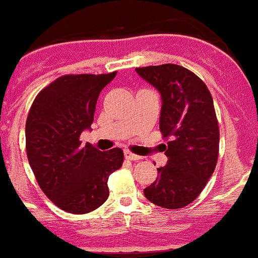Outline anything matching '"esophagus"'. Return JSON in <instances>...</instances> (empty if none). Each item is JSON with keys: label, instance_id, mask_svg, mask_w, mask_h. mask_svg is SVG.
Here are the masks:
<instances>
[{"label": "esophagus", "instance_id": "obj_1", "mask_svg": "<svg viewBox=\"0 0 258 258\" xmlns=\"http://www.w3.org/2000/svg\"><path fill=\"white\" fill-rule=\"evenodd\" d=\"M124 155H125V158H126V159H129V160H138V159H141L140 155H136V154H133V153H132V151H129V150H125L124 151Z\"/></svg>", "mask_w": 258, "mask_h": 258}]
</instances>
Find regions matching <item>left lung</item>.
<instances>
[{
	"label": "left lung",
	"mask_w": 258,
	"mask_h": 258,
	"mask_svg": "<svg viewBox=\"0 0 258 258\" xmlns=\"http://www.w3.org/2000/svg\"><path fill=\"white\" fill-rule=\"evenodd\" d=\"M162 95L160 133L168 162L144 193L164 209H181L201 195L219 155V125L214 103L200 77L184 66L164 63L137 68Z\"/></svg>",
	"instance_id": "left-lung-1"
}]
</instances>
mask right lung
<instances>
[{
  "instance_id": "add662e5",
  "label": "right lung",
  "mask_w": 258,
  "mask_h": 258,
  "mask_svg": "<svg viewBox=\"0 0 258 258\" xmlns=\"http://www.w3.org/2000/svg\"><path fill=\"white\" fill-rule=\"evenodd\" d=\"M66 74L44 87L26 121V150L36 181L56 206L86 214L109 196L108 177L124 162V151L82 145L81 133L94 121L99 94L116 77Z\"/></svg>"
}]
</instances>
